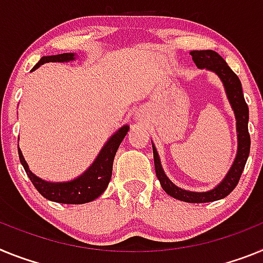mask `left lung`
Instances as JSON below:
<instances>
[{
  "label": "left lung",
  "instance_id": "left-lung-1",
  "mask_svg": "<svg viewBox=\"0 0 263 263\" xmlns=\"http://www.w3.org/2000/svg\"><path fill=\"white\" fill-rule=\"evenodd\" d=\"M191 55L198 68H206L209 71L216 72L222 82L230 106H232L234 115H236L237 136H238V151H237V156L234 159L232 168L225 176V179L216 188L208 192H191L176 186L164 173L156 148L152 144L155 171H156L157 179H159L164 191L171 197L177 198L180 201H185V202H196L197 204V202H211V201L221 200V198L227 197L230 192L236 188L239 181V177L243 172L246 161H248L249 154H250V135H249L248 129L249 108L245 102V98H243L242 86L238 77L233 72V70L223 61L222 57L218 55L213 50H195V51H191Z\"/></svg>",
  "mask_w": 263,
  "mask_h": 263
}]
</instances>
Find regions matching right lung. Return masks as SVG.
I'll use <instances>...</instances> for the list:
<instances>
[{
	"label": "right lung",
	"mask_w": 263,
	"mask_h": 263,
	"mask_svg": "<svg viewBox=\"0 0 263 263\" xmlns=\"http://www.w3.org/2000/svg\"><path fill=\"white\" fill-rule=\"evenodd\" d=\"M74 52H65L58 55L42 57L41 61L31 68V71L36 70L41 65L47 62H70L74 61ZM128 125H123L122 128L116 131L115 134L108 139L104 147L102 148L100 154L95 159L91 166L79 177L67 182H49L40 179L34 175L29 165L22 156L21 149L18 148V156L24 166L25 172L29 176L30 181L41 195L50 201H55L61 204H86L99 197L107 189L108 182L112 175L114 157L116 155L119 145L123 141L124 136L128 132Z\"/></svg>",
	"instance_id": "right-lung-1"
}]
</instances>
